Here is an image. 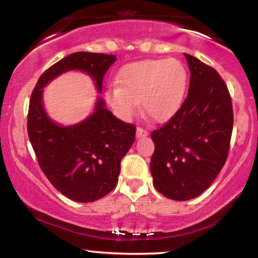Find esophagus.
Segmentation results:
<instances>
[{"label":"esophagus","instance_id":"esophagus-1","mask_svg":"<svg viewBox=\"0 0 258 258\" xmlns=\"http://www.w3.org/2000/svg\"><path fill=\"white\" fill-rule=\"evenodd\" d=\"M136 136H137L138 138L146 137V136H148V131H147V130L142 128V127H137V131H136Z\"/></svg>","mask_w":258,"mask_h":258}]
</instances>
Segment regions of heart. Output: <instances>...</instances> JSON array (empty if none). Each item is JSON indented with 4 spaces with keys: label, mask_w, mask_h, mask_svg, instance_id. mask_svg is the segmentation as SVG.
Returning a JSON list of instances; mask_svg holds the SVG:
<instances>
[{
    "label": "heart",
    "mask_w": 258,
    "mask_h": 258,
    "mask_svg": "<svg viewBox=\"0 0 258 258\" xmlns=\"http://www.w3.org/2000/svg\"><path fill=\"white\" fill-rule=\"evenodd\" d=\"M105 99L122 120L132 119L141 102L142 109L155 121H166L183 104L188 73L177 59H154L126 65Z\"/></svg>",
    "instance_id": "heart-1"
}]
</instances>
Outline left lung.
Listing matches in <instances>:
<instances>
[{
	"instance_id": "1",
	"label": "left lung",
	"mask_w": 258,
	"mask_h": 258,
	"mask_svg": "<svg viewBox=\"0 0 258 258\" xmlns=\"http://www.w3.org/2000/svg\"><path fill=\"white\" fill-rule=\"evenodd\" d=\"M188 96L165 125L152 132L150 171L159 193L177 201L206 190L226 164L233 131L232 98L212 67L184 53Z\"/></svg>"
}]
</instances>
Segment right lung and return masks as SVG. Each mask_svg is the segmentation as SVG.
I'll return each mask as SVG.
<instances>
[{"label": "right lung", "mask_w": 258, "mask_h": 258, "mask_svg": "<svg viewBox=\"0 0 258 258\" xmlns=\"http://www.w3.org/2000/svg\"><path fill=\"white\" fill-rule=\"evenodd\" d=\"M115 60V55L104 53H73L40 76L30 97L28 135L38 165L57 190L79 203L102 199L116 186L121 160L135 142L136 126L114 116L102 98L82 122L58 125L44 111L42 88L60 74L81 70L102 92L103 78Z\"/></svg>", "instance_id": "1"}]
</instances>
